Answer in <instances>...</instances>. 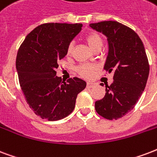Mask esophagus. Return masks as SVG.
I'll return each instance as SVG.
<instances>
[{"mask_svg": "<svg viewBox=\"0 0 157 157\" xmlns=\"http://www.w3.org/2000/svg\"><path fill=\"white\" fill-rule=\"evenodd\" d=\"M94 86H96L95 83H93V82H88L87 83V87H88V88H93Z\"/></svg>", "mask_w": 157, "mask_h": 157, "instance_id": "obj_1", "label": "esophagus"}]
</instances>
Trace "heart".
<instances>
[{
	"label": "heart",
	"mask_w": 157,
	"mask_h": 157,
	"mask_svg": "<svg viewBox=\"0 0 157 157\" xmlns=\"http://www.w3.org/2000/svg\"><path fill=\"white\" fill-rule=\"evenodd\" d=\"M86 41L93 50L98 48L99 46H102V38L99 35L95 33L90 34L86 37ZM73 48H74V44L70 43L68 45L67 48V54L70 55L73 51ZM96 66L93 65V64H89V63H83L81 64L78 67V74L83 76V78H90L94 75V72L96 70Z\"/></svg>",
	"instance_id": "obj_1"
}]
</instances>
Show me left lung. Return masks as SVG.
Masks as SVG:
<instances>
[{"label": "left lung", "instance_id": "8db88e82", "mask_svg": "<svg viewBox=\"0 0 157 157\" xmlns=\"http://www.w3.org/2000/svg\"><path fill=\"white\" fill-rule=\"evenodd\" d=\"M89 26L107 37L108 53L103 69L114 73L113 82L106 86L105 96L96 101L95 109L104 118L117 120L135 107L144 91L150 70L146 50L137 34L117 21Z\"/></svg>", "mask_w": 157, "mask_h": 157}]
</instances>
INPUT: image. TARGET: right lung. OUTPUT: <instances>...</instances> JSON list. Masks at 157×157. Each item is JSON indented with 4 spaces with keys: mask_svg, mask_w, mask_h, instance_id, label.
<instances>
[{
    "mask_svg": "<svg viewBox=\"0 0 157 157\" xmlns=\"http://www.w3.org/2000/svg\"><path fill=\"white\" fill-rule=\"evenodd\" d=\"M82 26L66 23L40 25L27 35L19 49L16 64L20 85L29 108L43 119L58 121L69 116L78 94L85 88L86 82L78 78L62 83L55 71Z\"/></svg>",
    "mask_w": 157,
    "mask_h": 157,
    "instance_id": "add662e5",
    "label": "right lung"
}]
</instances>
